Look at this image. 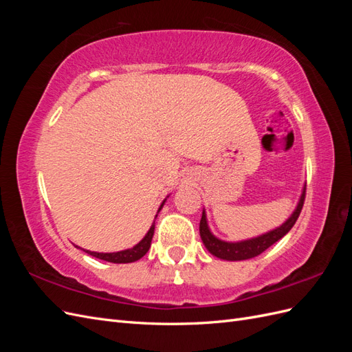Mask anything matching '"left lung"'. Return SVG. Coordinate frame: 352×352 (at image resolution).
<instances>
[{"instance_id": "8db88e82", "label": "left lung", "mask_w": 352, "mask_h": 352, "mask_svg": "<svg viewBox=\"0 0 352 352\" xmlns=\"http://www.w3.org/2000/svg\"><path fill=\"white\" fill-rule=\"evenodd\" d=\"M304 198H305V185L302 188L301 197H300V199H298V204H296L295 210L292 211V214L287 217L286 221L282 223L279 228L265 232L260 236L245 239V241H238V242L223 241V239H219L217 236L212 235V232L210 230L208 223H207L206 210H202V217L199 221V235H201L202 243L206 245V248L210 251V254H212L214 257L221 258V260L241 261V260H248V258L257 257V255H260L261 252L270 248L274 242L282 239L286 233L292 229L298 216H300V212L302 210Z\"/></svg>"}]
</instances>
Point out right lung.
Masks as SVG:
<instances>
[{"instance_id": "right-lung-1", "label": "right lung", "mask_w": 352, "mask_h": 352, "mask_svg": "<svg viewBox=\"0 0 352 352\" xmlns=\"http://www.w3.org/2000/svg\"><path fill=\"white\" fill-rule=\"evenodd\" d=\"M164 202H166V199L162 202V206H160V208H158V211H157V214H155V219H157V216H158L160 210L163 208ZM154 229H155V220L153 221V225H151L150 230L146 232V235H145L140 242H138V243L135 245V247L123 250V251H117V252H95V251H89V250H83V248L78 247V245H76V248L83 250L85 252L92 255V257H95V258H100V260L109 261V263H116V264L133 263V261H136V260L142 258L144 255L148 252V250H150L151 241H153V236H154Z\"/></svg>"}]
</instances>
